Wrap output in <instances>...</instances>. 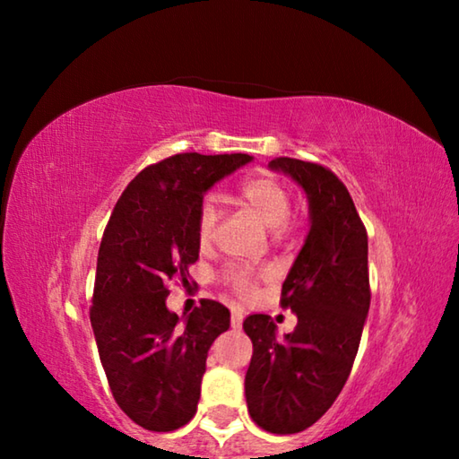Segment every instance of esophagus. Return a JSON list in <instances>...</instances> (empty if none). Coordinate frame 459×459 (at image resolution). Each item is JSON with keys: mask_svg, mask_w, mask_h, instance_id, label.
<instances>
[{"mask_svg": "<svg viewBox=\"0 0 459 459\" xmlns=\"http://www.w3.org/2000/svg\"><path fill=\"white\" fill-rule=\"evenodd\" d=\"M230 328H232V330H240V328H243V314H240V312H232V316H230Z\"/></svg>", "mask_w": 459, "mask_h": 459, "instance_id": "34e87169", "label": "esophagus"}]
</instances>
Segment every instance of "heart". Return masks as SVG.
Wrapping results in <instances>:
<instances>
[{
	"mask_svg": "<svg viewBox=\"0 0 459 459\" xmlns=\"http://www.w3.org/2000/svg\"><path fill=\"white\" fill-rule=\"evenodd\" d=\"M237 198L240 204H245L248 211L259 216L261 222L267 229L275 230V235H281L287 227V219L291 214V192L279 178L271 174H255L245 178L237 190ZM219 211L212 200H204L198 211V238L202 245L211 243L214 235ZM224 285L230 291H235L240 298H251L257 290V277L251 271L243 267H230L222 275Z\"/></svg>",
	"mask_w": 459,
	"mask_h": 459,
	"instance_id": "heart-1",
	"label": "heart"
}]
</instances>
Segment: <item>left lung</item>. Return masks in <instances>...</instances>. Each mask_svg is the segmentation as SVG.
I'll use <instances>...</instances> for the list:
<instances>
[{
  "instance_id": "1",
  "label": "left lung",
  "mask_w": 459,
  "mask_h": 459,
  "mask_svg": "<svg viewBox=\"0 0 459 459\" xmlns=\"http://www.w3.org/2000/svg\"><path fill=\"white\" fill-rule=\"evenodd\" d=\"M309 202V232L281 287V307L298 316L283 340L265 314L243 322L253 342L245 394L253 421L271 433L314 425L346 385L370 307L368 237L351 192L332 169L275 158Z\"/></svg>"
}]
</instances>
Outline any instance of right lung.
Segmentation results:
<instances>
[{"instance_id": "obj_1", "label": "right lung", "mask_w": 459, "mask_h": 459, "mask_svg": "<svg viewBox=\"0 0 459 459\" xmlns=\"http://www.w3.org/2000/svg\"><path fill=\"white\" fill-rule=\"evenodd\" d=\"M247 153H178L142 169L113 208L99 247L91 325L111 393L131 421L174 431L196 413L206 356L230 312L202 299L169 312V281L188 285L198 261V211L206 190L245 166Z\"/></svg>"}]
</instances>
